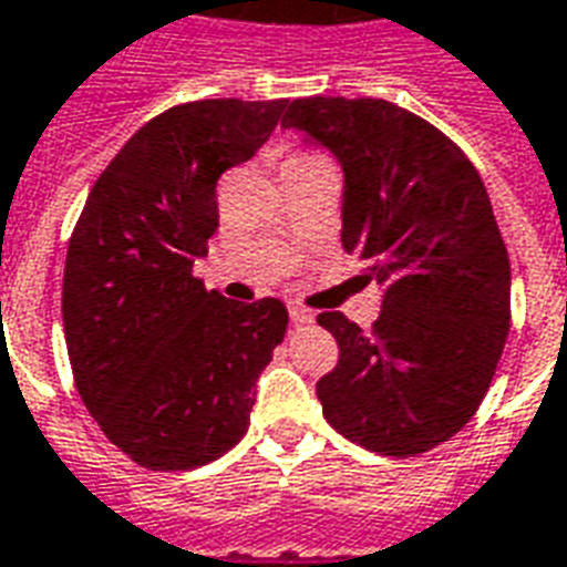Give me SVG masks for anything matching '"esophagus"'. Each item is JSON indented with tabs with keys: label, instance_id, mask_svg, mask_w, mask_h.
I'll list each match as a JSON object with an SVG mask.
<instances>
[{
	"label": "esophagus",
	"instance_id": "1",
	"mask_svg": "<svg viewBox=\"0 0 567 567\" xmlns=\"http://www.w3.org/2000/svg\"><path fill=\"white\" fill-rule=\"evenodd\" d=\"M289 320H292V326H305L311 323L313 313L308 308H301V305H289Z\"/></svg>",
	"mask_w": 567,
	"mask_h": 567
}]
</instances>
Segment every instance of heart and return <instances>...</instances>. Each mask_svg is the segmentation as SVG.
<instances>
[{"label":"heart","instance_id":"b5f03b06","mask_svg":"<svg viewBox=\"0 0 567 567\" xmlns=\"http://www.w3.org/2000/svg\"><path fill=\"white\" fill-rule=\"evenodd\" d=\"M317 159H326V156H320L317 151H292L284 159V165H296V163H317Z\"/></svg>","mask_w":567,"mask_h":567}]
</instances>
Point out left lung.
<instances>
[{
    "label": "left lung",
    "instance_id": "left-lung-1",
    "mask_svg": "<svg viewBox=\"0 0 567 567\" xmlns=\"http://www.w3.org/2000/svg\"><path fill=\"white\" fill-rule=\"evenodd\" d=\"M280 126L326 144L344 168L347 254L383 289L362 332L317 323L338 365L317 383L326 420L380 456H420L477 414L511 329V259L477 168L429 120L386 99H292Z\"/></svg>",
    "mask_w": 567,
    "mask_h": 567
}]
</instances>
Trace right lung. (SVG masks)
I'll return each mask as SVG.
<instances>
[{"instance_id": "obj_1", "label": "right lung", "mask_w": 567, "mask_h": 567, "mask_svg": "<svg viewBox=\"0 0 567 567\" xmlns=\"http://www.w3.org/2000/svg\"><path fill=\"white\" fill-rule=\"evenodd\" d=\"M287 99H198L144 123L74 223L63 329L74 386L114 447L151 471L220 458L287 334L280 299H223L193 275L220 226L217 181L250 159Z\"/></svg>"}]
</instances>
